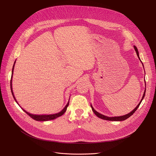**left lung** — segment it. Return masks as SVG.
Instances as JSON below:
<instances>
[{
    "instance_id": "left-lung-1",
    "label": "left lung",
    "mask_w": 156,
    "mask_h": 156,
    "mask_svg": "<svg viewBox=\"0 0 156 156\" xmlns=\"http://www.w3.org/2000/svg\"><path fill=\"white\" fill-rule=\"evenodd\" d=\"M134 48H135V51H136V52L137 56L138 57L139 59H140V57H139V55H138V49H137V48L136 47V46H135V45H134ZM145 91H146V90H145V92H144V95H143V97H142V100L140 101V103H139V104H138V105L136 106V108H135V109H134L132 112H130L129 113H128V114H126V115H124V116H118V117H108V116H104V115H102V114H101L99 113L98 112H97V111H96L93 108V107H92V105H91V108H92V109L93 112H94V114H95V115H96L97 117H99V118H101V119H105V120H108V121H123V120H125V119H128L129 117H130V116H132V115H133V113L136 111V110L138 109V108L139 107V105H140V104H141V102H142V101L143 99H144V97H145Z\"/></svg>"
}]
</instances>
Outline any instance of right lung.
Masks as SVG:
<instances>
[{"label": "right lung", "mask_w": 156, "mask_h": 156, "mask_svg": "<svg viewBox=\"0 0 156 156\" xmlns=\"http://www.w3.org/2000/svg\"><path fill=\"white\" fill-rule=\"evenodd\" d=\"M16 62V61H15ZM15 64V62H14ZM14 64L13 65V67H12V75H11V92H12V96L14 97V99L15 100V101L17 102V101H16L15 97L14 96V94H13V92H12V73H13V69H14ZM69 102H68V104H66V105L65 106V108L59 112L57 113V114H49V115H35V114H31L28 112H27L26 111H24L23 109H22L24 112H25L28 116H30L31 118H33L34 119L36 120V121H48V120H52V119H55L57 118H58L61 116H62V114L66 112V111L67 109V108L68 106L69 105ZM18 103V102H17Z\"/></svg>", "instance_id": "1"}]
</instances>
